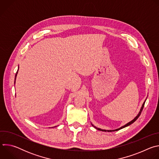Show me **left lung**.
<instances>
[{"instance_id": "1", "label": "left lung", "mask_w": 159, "mask_h": 159, "mask_svg": "<svg viewBox=\"0 0 159 159\" xmlns=\"http://www.w3.org/2000/svg\"><path fill=\"white\" fill-rule=\"evenodd\" d=\"M147 99L145 100V101L143 102V104H142V107H141V109H140V111H139V114L137 115V116H136L133 120H131V121H129V123H126L125 125H124V126H121V127H120V128H118V129H113V130H106V129H101V128H97L96 126H95L94 125H93L92 123H91V125H93V126H94L96 129H98V130H99V131H107V132H111V131H118V130H119V129H122V128H125V127H126V126H129V125H130L131 124H132V123H133L136 120H137L138 118H139V117L140 116V115H141V112H142V110H143V107H144V104H145V101H146V100H147Z\"/></svg>"}]
</instances>
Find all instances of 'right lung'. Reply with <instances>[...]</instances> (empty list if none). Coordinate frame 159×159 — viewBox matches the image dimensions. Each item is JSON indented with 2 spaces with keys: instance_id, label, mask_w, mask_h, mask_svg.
I'll use <instances>...</instances> for the list:
<instances>
[{
  "instance_id": "obj_1",
  "label": "right lung",
  "mask_w": 159,
  "mask_h": 159,
  "mask_svg": "<svg viewBox=\"0 0 159 159\" xmlns=\"http://www.w3.org/2000/svg\"><path fill=\"white\" fill-rule=\"evenodd\" d=\"M18 70H19V66H18ZM18 70H17V72H16V75H15V81H14V84H15V82H16V77H17V73H18ZM56 126H54V127H56ZM53 128V127H52Z\"/></svg>"
}]
</instances>
